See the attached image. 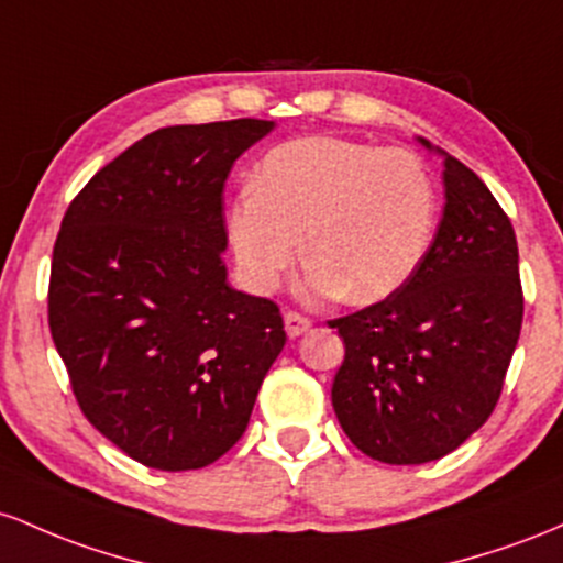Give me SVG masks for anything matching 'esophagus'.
I'll return each mask as SVG.
<instances>
[{
    "label": "esophagus",
    "mask_w": 563,
    "mask_h": 563,
    "mask_svg": "<svg viewBox=\"0 0 563 563\" xmlns=\"http://www.w3.org/2000/svg\"><path fill=\"white\" fill-rule=\"evenodd\" d=\"M284 330H287L289 338H300V334H306L311 330V319L302 313H295V311H287L284 313Z\"/></svg>",
    "instance_id": "34e87169"
}]
</instances>
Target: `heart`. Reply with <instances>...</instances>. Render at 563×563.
Returning <instances> with one entry per match:
<instances>
[{"mask_svg": "<svg viewBox=\"0 0 563 563\" xmlns=\"http://www.w3.org/2000/svg\"><path fill=\"white\" fill-rule=\"evenodd\" d=\"M433 214L431 178L412 154L306 137L265 156L250 191L233 201L229 233L255 292L274 289L302 247L308 295L377 302L415 274Z\"/></svg>", "mask_w": 563, "mask_h": 563, "instance_id": "obj_1", "label": "heart"}]
</instances>
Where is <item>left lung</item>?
I'll list each match as a JSON object with an SVG mask.
<instances>
[{"instance_id":"obj_1","label":"left lung","mask_w":563,"mask_h":563,"mask_svg":"<svg viewBox=\"0 0 563 563\" xmlns=\"http://www.w3.org/2000/svg\"><path fill=\"white\" fill-rule=\"evenodd\" d=\"M444 212L415 274L383 302L330 321L345 343L340 426L366 457L422 465L457 450L500 399L523 295L508 214L446 151Z\"/></svg>"}]
</instances>
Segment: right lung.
I'll use <instances>...</instances> for the list:
<instances>
[{"label":"right lung","instance_id":"add662e5","mask_svg":"<svg viewBox=\"0 0 563 563\" xmlns=\"http://www.w3.org/2000/svg\"><path fill=\"white\" fill-rule=\"evenodd\" d=\"M178 124L132 143L68 205L49 332L85 418L156 471H197L242 439L287 334L276 302L229 284L223 186L274 130Z\"/></svg>","mask_w":563,"mask_h":563}]
</instances>
